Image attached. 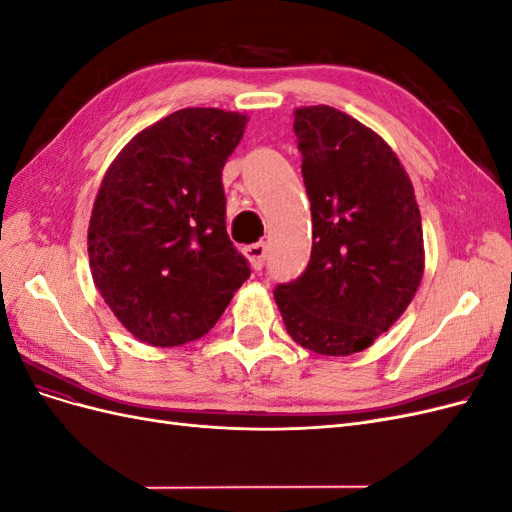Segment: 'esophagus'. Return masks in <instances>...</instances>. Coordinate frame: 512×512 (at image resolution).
I'll return each mask as SVG.
<instances>
[{"instance_id":"obj_1","label":"esophagus","mask_w":512,"mask_h":512,"mask_svg":"<svg viewBox=\"0 0 512 512\" xmlns=\"http://www.w3.org/2000/svg\"><path fill=\"white\" fill-rule=\"evenodd\" d=\"M243 254L247 256V260H250V265L258 271V269H262V265H265V258H267V245L262 243V241L252 243V245H247V247H245Z\"/></svg>"}]
</instances>
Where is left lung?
Instances as JSON below:
<instances>
[{
	"label": "left lung",
	"instance_id": "left-lung-1",
	"mask_svg": "<svg viewBox=\"0 0 512 512\" xmlns=\"http://www.w3.org/2000/svg\"><path fill=\"white\" fill-rule=\"evenodd\" d=\"M294 134L312 205V256L273 297L294 342L348 356L389 331L421 286V211L395 151L361 121L327 104L303 106Z\"/></svg>",
	"mask_w": 512,
	"mask_h": 512
}]
</instances>
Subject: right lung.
I'll return each mask as SVG.
<instances>
[{"label": "right lung", "mask_w": 512, "mask_h": 512, "mask_svg": "<svg viewBox=\"0 0 512 512\" xmlns=\"http://www.w3.org/2000/svg\"><path fill=\"white\" fill-rule=\"evenodd\" d=\"M247 117L181 108L138 132L108 166L87 250L104 303L158 348L209 333L250 265L226 232L222 170Z\"/></svg>", "instance_id": "1"}]
</instances>
